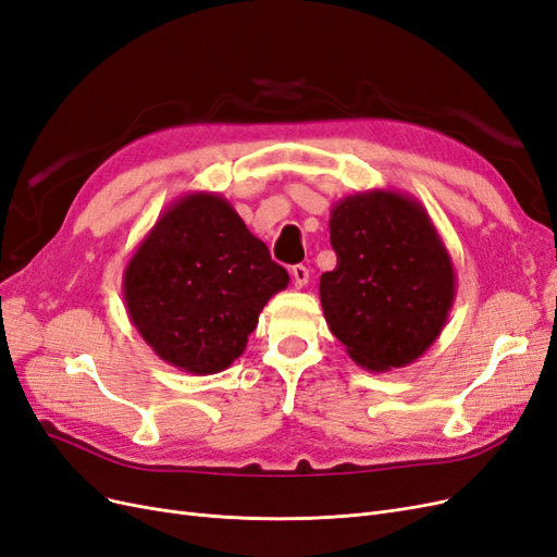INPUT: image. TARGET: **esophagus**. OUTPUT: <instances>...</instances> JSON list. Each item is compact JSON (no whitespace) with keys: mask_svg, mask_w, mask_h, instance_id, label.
Instances as JSON below:
<instances>
[{"mask_svg":"<svg viewBox=\"0 0 557 557\" xmlns=\"http://www.w3.org/2000/svg\"><path fill=\"white\" fill-rule=\"evenodd\" d=\"M290 274H293L295 287H304L306 283H309V270H306L304 264H295L293 270H290Z\"/></svg>","mask_w":557,"mask_h":557,"instance_id":"34e87169","label":"esophagus"}]
</instances>
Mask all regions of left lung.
<instances>
[{"label": "left lung", "mask_w": 557, "mask_h": 557, "mask_svg": "<svg viewBox=\"0 0 557 557\" xmlns=\"http://www.w3.org/2000/svg\"><path fill=\"white\" fill-rule=\"evenodd\" d=\"M336 267L320 276L332 334L369 371L403 369L445 330L456 272L419 200L387 188L343 198L330 219Z\"/></svg>", "instance_id": "1"}]
</instances>
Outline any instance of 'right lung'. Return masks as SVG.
<instances>
[{
	"label": "right lung",
	"instance_id": "1",
	"mask_svg": "<svg viewBox=\"0 0 557 557\" xmlns=\"http://www.w3.org/2000/svg\"><path fill=\"white\" fill-rule=\"evenodd\" d=\"M290 276L219 194L172 202L124 270L133 327L170 367L225 371L246 350L260 311Z\"/></svg>",
	"mask_w": 557,
	"mask_h": 557
}]
</instances>
